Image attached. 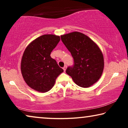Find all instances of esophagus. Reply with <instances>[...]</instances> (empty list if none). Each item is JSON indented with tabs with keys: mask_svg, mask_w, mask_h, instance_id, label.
I'll use <instances>...</instances> for the list:
<instances>
[{
	"mask_svg": "<svg viewBox=\"0 0 128 128\" xmlns=\"http://www.w3.org/2000/svg\"><path fill=\"white\" fill-rule=\"evenodd\" d=\"M66 68H67V66H66V65H64V67L63 68V69H64V71H65V70H66Z\"/></svg>",
	"mask_w": 128,
	"mask_h": 128,
	"instance_id": "34e87169",
	"label": "esophagus"
}]
</instances>
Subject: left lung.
<instances>
[{
  "instance_id": "1",
  "label": "left lung",
  "mask_w": 128,
  "mask_h": 128,
  "mask_svg": "<svg viewBox=\"0 0 128 128\" xmlns=\"http://www.w3.org/2000/svg\"><path fill=\"white\" fill-rule=\"evenodd\" d=\"M73 58V65L66 72L78 86L87 88L97 82L104 69V57L97 45L79 32L60 36Z\"/></svg>"
}]
</instances>
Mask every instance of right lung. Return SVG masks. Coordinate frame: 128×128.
Returning a JSON list of instances; mask_svg holds the SVG:
<instances>
[{
  "mask_svg": "<svg viewBox=\"0 0 128 128\" xmlns=\"http://www.w3.org/2000/svg\"><path fill=\"white\" fill-rule=\"evenodd\" d=\"M55 35H43L28 45L22 55L21 70L26 83L41 92L54 86L57 77L64 72L50 53L60 41Z\"/></svg>",
  "mask_w": 128,
  "mask_h": 128,
  "instance_id": "obj_1",
  "label": "right lung"
}]
</instances>
